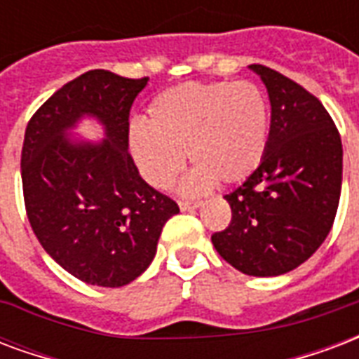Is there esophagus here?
Wrapping results in <instances>:
<instances>
[{
	"mask_svg": "<svg viewBox=\"0 0 359 359\" xmlns=\"http://www.w3.org/2000/svg\"><path fill=\"white\" fill-rule=\"evenodd\" d=\"M201 204V201H180V210L182 212H191V210L198 208Z\"/></svg>",
	"mask_w": 359,
	"mask_h": 359,
	"instance_id": "34e87169",
	"label": "esophagus"
}]
</instances>
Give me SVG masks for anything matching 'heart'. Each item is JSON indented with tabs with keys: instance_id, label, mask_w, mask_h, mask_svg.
<instances>
[{
	"instance_id": "heart-1",
	"label": "heart",
	"mask_w": 359,
	"mask_h": 359,
	"mask_svg": "<svg viewBox=\"0 0 359 359\" xmlns=\"http://www.w3.org/2000/svg\"><path fill=\"white\" fill-rule=\"evenodd\" d=\"M271 107L250 81L183 83L151 100L147 125L130 128V151L145 182L168 189L187 157L196 168L185 193L241 183L259 168L269 149Z\"/></svg>"
}]
</instances>
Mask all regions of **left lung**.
Instances as JSON below:
<instances>
[{"mask_svg":"<svg viewBox=\"0 0 359 359\" xmlns=\"http://www.w3.org/2000/svg\"><path fill=\"white\" fill-rule=\"evenodd\" d=\"M271 100V136L263 163L225 195L233 217L212 244L250 276L297 269L322 246L335 221L343 183V144L333 118L306 88L252 64Z\"/></svg>","mask_w":359,"mask_h":359,"instance_id":"left-lung-1","label":"left lung"}]
</instances>
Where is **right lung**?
Instances as JSON below:
<instances>
[{
    "instance_id": "right-lung-1",
    "label": "right lung",
    "mask_w": 359,
    "mask_h": 359,
    "mask_svg": "<svg viewBox=\"0 0 359 359\" xmlns=\"http://www.w3.org/2000/svg\"><path fill=\"white\" fill-rule=\"evenodd\" d=\"M147 77L90 69L66 83L29 118L24 134L26 214L43 250L75 278L102 287L130 284L151 265L164 223L180 212L138 174L128 153V115ZM107 138H69L81 116Z\"/></svg>"
}]
</instances>
